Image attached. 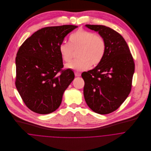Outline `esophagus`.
<instances>
[{
    "label": "esophagus",
    "mask_w": 151,
    "mask_h": 151,
    "mask_svg": "<svg viewBox=\"0 0 151 151\" xmlns=\"http://www.w3.org/2000/svg\"><path fill=\"white\" fill-rule=\"evenodd\" d=\"M75 76H76V77H80V76H81V73H79V72L76 71V72H75Z\"/></svg>",
    "instance_id": "34e87169"
}]
</instances>
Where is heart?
<instances>
[{
    "label": "heart",
    "mask_w": 151,
    "mask_h": 151,
    "mask_svg": "<svg viewBox=\"0 0 151 151\" xmlns=\"http://www.w3.org/2000/svg\"><path fill=\"white\" fill-rule=\"evenodd\" d=\"M69 41L70 43L63 42L59 46L63 60L70 62L74 57V50H79L78 57L80 58L67 65L70 69L85 70L91 65H99L105 55L106 44L105 40L92 32L80 29L70 36Z\"/></svg>",
    "instance_id": "1"
}]
</instances>
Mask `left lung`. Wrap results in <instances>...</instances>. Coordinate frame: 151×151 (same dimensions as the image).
Segmentation results:
<instances>
[{
  "label": "left lung",
  "instance_id": "8db88e82",
  "mask_svg": "<svg viewBox=\"0 0 151 151\" xmlns=\"http://www.w3.org/2000/svg\"><path fill=\"white\" fill-rule=\"evenodd\" d=\"M98 32L106 44L105 55L93 69L84 72V95L87 105L94 112L106 114L119 108L132 87L135 65L129 47L123 37L101 25H86Z\"/></svg>",
  "mask_w": 151,
  "mask_h": 151
}]
</instances>
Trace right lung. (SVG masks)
<instances>
[{
	"mask_svg": "<svg viewBox=\"0 0 151 151\" xmlns=\"http://www.w3.org/2000/svg\"><path fill=\"white\" fill-rule=\"evenodd\" d=\"M77 27H47L34 32L19 47L16 58L15 84L27 106L38 114L55 111L65 90L74 78L70 68L63 70L59 51L65 37Z\"/></svg>",
	"mask_w": 151,
	"mask_h": 151,
	"instance_id": "add662e5",
	"label": "right lung"
}]
</instances>
